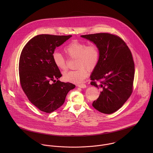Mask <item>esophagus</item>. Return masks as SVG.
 Instances as JSON below:
<instances>
[{"label": "esophagus", "mask_w": 153, "mask_h": 153, "mask_svg": "<svg viewBox=\"0 0 153 153\" xmlns=\"http://www.w3.org/2000/svg\"><path fill=\"white\" fill-rule=\"evenodd\" d=\"M77 86L81 88H85L86 87V85L85 84H78V85H77Z\"/></svg>", "instance_id": "esophagus-1"}]
</instances>
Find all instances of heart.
<instances>
[{
  "mask_svg": "<svg viewBox=\"0 0 153 153\" xmlns=\"http://www.w3.org/2000/svg\"><path fill=\"white\" fill-rule=\"evenodd\" d=\"M63 51L68 57L76 58L75 70L64 73L63 77L67 82L80 83L89 75V70H93L99 60V50L93 43L87 45L86 43L77 40H73L63 48ZM53 60L56 67L61 71H66L68 68L67 61L60 53L54 52Z\"/></svg>",
  "mask_w": 153,
  "mask_h": 153,
  "instance_id": "b5f03b06",
  "label": "heart"
}]
</instances>
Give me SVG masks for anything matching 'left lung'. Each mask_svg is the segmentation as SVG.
I'll use <instances>...</instances> for the list:
<instances>
[{"label":"left lung","instance_id":"obj_1","mask_svg":"<svg viewBox=\"0 0 153 153\" xmlns=\"http://www.w3.org/2000/svg\"><path fill=\"white\" fill-rule=\"evenodd\" d=\"M81 37L95 43L100 53L90 78L91 85L102 91L93 106L102 113H113L133 93L135 70L131 52L126 43L114 34L101 33ZM96 81H100L99 85Z\"/></svg>","mask_w":153,"mask_h":153}]
</instances>
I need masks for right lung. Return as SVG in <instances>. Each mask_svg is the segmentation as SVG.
Instances as JSON below:
<instances>
[{
    "mask_svg": "<svg viewBox=\"0 0 153 153\" xmlns=\"http://www.w3.org/2000/svg\"><path fill=\"white\" fill-rule=\"evenodd\" d=\"M71 36L37 35L21 52L19 63L21 87L31 103L42 111L50 113L56 110L76 86L58 80L62 74L53 60L55 49ZM51 81L56 83L51 84Z\"/></svg>",
    "mask_w": 153,
    "mask_h": 153,
    "instance_id": "right-lung-1",
    "label": "right lung"
}]
</instances>
